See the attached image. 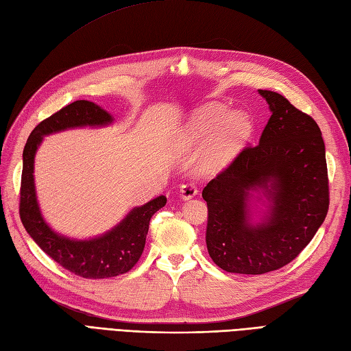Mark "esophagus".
<instances>
[{
	"label": "esophagus",
	"mask_w": 351,
	"mask_h": 351,
	"mask_svg": "<svg viewBox=\"0 0 351 351\" xmlns=\"http://www.w3.org/2000/svg\"><path fill=\"white\" fill-rule=\"evenodd\" d=\"M197 193H199L197 186H195V184H193V182H186V184L181 185V197L185 200L194 197Z\"/></svg>",
	"instance_id": "34e87169"
}]
</instances>
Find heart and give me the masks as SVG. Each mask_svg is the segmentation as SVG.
Listing matches in <instances>:
<instances>
[{
	"instance_id": "heart-1",
	"label": "heart",
	"mask_w": 351,
	"mask_h": 351,
	"mask_svg": "<svg viewBox=\"0 0 351 351\" xmlns=\"http://www.w3.org/2000/svg\"><path fill=\"white\" fill-rule=\"evenodd\" d=\"M251 133V119L243 112L229 115L221 104H208L194 113L185 128L189 143L206 142L202 156L205 170H218L229 165Z\"/></svg>"
}]
</instances>
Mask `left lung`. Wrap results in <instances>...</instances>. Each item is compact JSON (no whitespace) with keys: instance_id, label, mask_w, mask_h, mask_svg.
I'll use <instances>...</instances> for the list:
<instances>
[{"instance_id":"8db88e82","label":"left lung","mask_w":351,"mask_h":351,"mask_svg":"<svg viewBox=\"0 0 351 351\" xmlns=\"http://www.w3.org/2000/svg\"><path fill=\"white\" fill-rule=\"evenodd\" d=\"M272 115L256 146H245L202 191L208 203L206 247L226 272L260 275L295 260L324 221L329 178L317 122L278 93L263 91ZM273 202L267 221L247 223L249 191Z\"/></svg>"}]
</instances>
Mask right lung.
Returning a JSON list of instances; mask_svg holds the SVG:
<instances>
[{"instance_id": "add662e5", "label": "right lung", "mask_w": 351, "mask_h": 351, "mask_svg": "<svg viewBox=\"0 0 351 351\" xmlns=\"http://www.w3.org/2000/svg\"><path fill=\"white\" fill-rule=\"evenodd\" d=\"M112 117L93 101L77 100L43 119L32 130L23 148L19 215L25 230L53 262L88 280L110 278L132 271L141 258L151 217L166 205V195L134 208L122 221L100 238L73 241L55 233L40 214L34 189V157L46 134L65 128L106 125Z\"/></svg>"}]
</instances>
